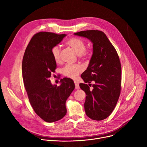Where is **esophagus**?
Here are the masks:
<instances>
[{
	"label": "esophagus",
	"instance_id": "esophagus-1",
	"mask_svg": "<svg viewBox=\"0 0 147 147\" xmlns=\"http://www.w3.org/2000/svg\"><path fill=\"white\" fill-rule=\"evenodd\" d=\"M74 84H75V88L76 90H79L80 89V86H79V84L78 82L74 81Z\"/></svg>",
	"mask_w": 147,
	"mask_h": 147
}]
</instances>
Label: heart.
I'll list each match as a JSON object with an SVG mask.
<instances>
[{"label":"heart","instance_id":"heart-1","mask_svg":"<svg viewBox=\"0 0 147 147\" xmlns=\"http://www.w3.org/2000/svg\"><path fill=\"white\" fill-rule=\"evenodd\" d=\"M66 43L76 51L79 57L86 59L90 55V51L86 49V44L81 39L78 38H71ZM51 54L56 62L60 61V48L59 46H53L51 49ZM82 71V67L79 65H68L62 69V73L69 78L75 79Z\"/></svg>","mask_w":147,"mask_h":147}]
</instances>
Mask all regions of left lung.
Listing matches in <instances>:
<instances>
[{
  "label": "left lung",
  "mask_w": 147,
  "mask_h": 147,
  "mask_svg": "<svg viewBox=\"0 0 147 147\" xmlns=\"http://www.w3.org/2000/svg\"><path fill=\"white\" fill-rule=\"evenodd\" d=\"M87 38L93 44V53L87 70L81 77L86 84L80 83L85 91L84 109L87 116L94 120L107 118L114 110L121 91V69L118 54L107 35L98 30L82 31L74 34ZM92 80V90H89Z\"/></svg>",
  "instance_id": "left-lung-1"
}]
</instances>
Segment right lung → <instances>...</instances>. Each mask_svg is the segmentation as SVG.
Here are the masks:
<instances>
[{"mask_svg":"<svg viewBox=\"0 0 147 147\" xmlns=\"http://www.w3.org/2000/svg\"><path fill=\"white\" fill-rule=\"evenodd\" d=\"M66 36L49 32L35 34L23 59V78L29 101L36 115L48 123L66 115V101L75 88L74 81L69 78L61 79L58 87L49 80L56 69L51 49Z\"/></svg>","mask_w":147,"mask_h":147,"instance_id":"right-lung-1","label":"right lung"}]
</instances>
